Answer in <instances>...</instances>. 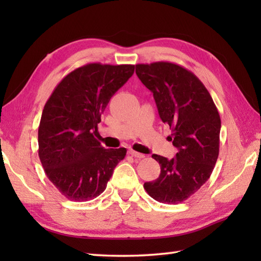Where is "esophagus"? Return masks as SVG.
Returning a JSON list of instances; mask_svg holds the SVG:
<instances>
[{"mask_svg":"<svg viewBox=\"0 0 261 261\" xmlns=\"http://www.w3.org/2000/svg\"><path fill=\"white\" fill-rule=\"evenodd\" d=\"M129 154H131L132 157L138 158V159L145 158V154H143V153H140V152H137V151H135V150H130V151H129Z\"/></svg>","mask_w":261,"mask_h":261,"instance_id":"obj_1","label":"esophagus"}]
</instances>
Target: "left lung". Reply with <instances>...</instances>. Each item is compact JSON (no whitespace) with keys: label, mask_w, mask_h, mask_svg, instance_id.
Listing matches in <instances>:
<instances>
[{"label":"left lung","mask_w":261,"mask_h":261,"mask_svg":"<svg viewBox=\"0 0 261 261\" xmlns=\"http://www.w3.org/2000/svg\"><path fill=\"white\" fill-rule=\"evenodd\" d=\"M136 74L153 94L158 113L173 130V159L152 154L160 165L156 180L145 190L160 203L177 204L196 193L210 178L219 157L221 119L203 83L181 66L158 62L136 65Z\"/></svg>","instance_id":"1"}]
</instances>
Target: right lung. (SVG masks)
Returning a JSON list of instances; mask_svg holds the SVG:
<instances>
[{"label":"right lung","instance_id":"obj_1","mask_svg":"<svg viewBox=\"0 0 261 261\" xmlns=\"http://www.w3.org/2000/svg\"><path fill=\"white\" fill-rule=\"evenodd\" d=\"M135 65L87 64L64 77L42 111L39 158L63 195L75 202L97 197L107 188L126 149H105L95 138L101 115Z\"/></svg>","mask_w":261,"mask_h":261}]
</instances>
